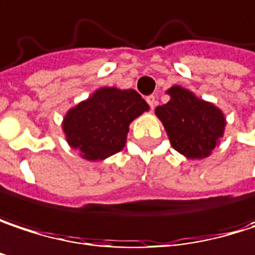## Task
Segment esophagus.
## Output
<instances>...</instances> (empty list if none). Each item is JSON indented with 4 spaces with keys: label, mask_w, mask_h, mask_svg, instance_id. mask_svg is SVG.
I'll use <instances>...</instances> for the list:
<instances>
[{
    "label": "esophagus",
    "mask_w": 255,
    "mask_h": 255,
    "mask_svg": "<svg viewBox=\"0 0 255 255\" xmlns=\"http://www.w3.org/2000/svg\"><path fill=\"white\" fill-rule=\"evenodd\" d=\"M147 104H149V106H150L151 109H154V106L157 105V101H156V98L154 96H147Z\"/></svg>",
    "instance_id": "esophagus-1"
}]
</instances>
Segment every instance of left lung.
Listing matches in <instances>:
<instances>
[{
  "mask_svg": "<svg viewBox=\"0 0 255 255\" xmlns=\"http://www.w3.org/2000/svg\"><path fill=\"white\" fill-rule=\"evenodd\" d=\"M169 102L154 109L169 143L187 159L212 154L225 134L226 118L215 104L200 99L191 90L175 84L166 90Z\"/></svg>",
  "mask_w": 255,
  "mask_h": 255,
  "instance_id": "1",
  "label": "left lung"
}]
</instances>
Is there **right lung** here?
Returning <instances> with one entry per match:
<instances>
[{
    "label": "right lung",
    "mask_w": 255,
    "mask_h": 255,
    "mask_svg": "<svg viewBox=\"0 0 255 255\" xmlns=\"http://www.w3.org/2000/svg\"><path fill=\"white\" fill-rule=\"evenodd\" d=\"M150 106L132 89L101 87L67 111L62 131L80 157L101 162L124 149L129 124Z\"/></svg>",
    "instance_id": "add662e5"
}]
</instances>
